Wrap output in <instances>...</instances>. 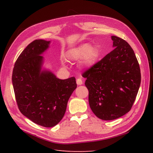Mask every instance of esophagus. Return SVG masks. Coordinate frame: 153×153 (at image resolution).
Here are the masks:
<instances>
[{"instance_id": "1", "label": "esophagus", "mask_w": 153, "mask_h": 153, "mask_svg": "<svg viewBox=\"0 0 153 153\" xmlns=\"http://www.w3.org/2000/svg\"><path fill=\"white\" fill-rule=\"evenodd\" d=\"M76 83L77 85H82L83 84V81L81 78H77L76 79Z\"/></svg>"}]
</instances>
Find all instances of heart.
<instances>
[{
  "instance_id": "1",
  "label": "heart",
  "mask_w": 153,
  "mask_h": 153,
  "mask_svg": "<svg viewBox=\"0 0 153 153\" xmlns=\"http://www.w3.org/2000/svg\"><path fill=\"white\" fill-rule=\"evenodd\" d=\"M67 57L70 60H78L83 58L82 64L84 66H91L96 62L99 52L91 44L85 43L71 48L67 52Z\"/></svg>"
}]
</instances>
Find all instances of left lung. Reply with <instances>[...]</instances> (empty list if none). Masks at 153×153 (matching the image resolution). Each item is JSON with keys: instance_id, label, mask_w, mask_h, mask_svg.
I'll return each instance as SVG.
<instances>
[{"instance_id": "8db88e82", "label": "left lung", "mask_w": 153, "mask_h": 153, "mask_svg": "<svg viewBox=\"0 0 153 153\" xmlns=\"http://www.w3.org/2000/svg\"><path fill=\"white\" fill-rule=\"evenodd\" d=\"M114 50L84 71L90 108L103 120L118 118L131 110L141 83V71L134 50L112 36Z\"/></svg>"}]
</instances>
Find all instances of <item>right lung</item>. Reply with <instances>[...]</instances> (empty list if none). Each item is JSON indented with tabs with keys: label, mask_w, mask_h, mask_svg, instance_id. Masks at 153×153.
I'll return each instance as SVG.
<instances>
[{
	"label": "right lung",
	"mask_w": 153,
	"mask_h": 153,
	"mask_svg": "<svg viewBox=\"0 0 153 153\" xmlns=\"http://www.w3.org/2000/svg\"><path fill=\"white\" fill-rule=\"evenodd\" d=\"M49 43L37 39L29 44L16 60L12 77L19 111L46 128L56 126L62 119L68 100L77 87L74 77L60 79L49 71H41V54Z\"/></svg>",
	"instance_id": "1"
}]
</instances>
